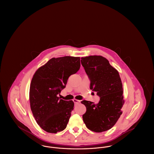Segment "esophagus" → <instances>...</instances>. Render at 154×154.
<instances>
[{
    "label": "esophagus",
    "mask_w": 154,
    "mask_h": 154,
    "mask_svg": "<svg viewBox=\"0 0 154 154\" xmlns=\"http://www.w3.org/2000/svg\"><path fill=\"white\" fill-rule=\"evenodd\" d=\"M73 102L75 104H78V103H80V100H77V99H73Z\"/></svg>",
    "instance_id": "34e87169"
}]
</instances>
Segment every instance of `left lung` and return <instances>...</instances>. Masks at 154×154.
Returning <instances> with one entry per match:
<instances>
[{
  "mask_svg": "<svg viewBox=\"0 0 154 154\" xmlns=\"http://www.w3.org/2000/svg\"><path fill=\"white\" fill-rule=\"evenodd\" d=\"M81 62L91 81L90 89L100 97L97 104L87 100L82 116L84 122L93 132H104L116 124L122 112L124 100L122 84L117 70L102 56L82 57Z\"/></svg>",
  "mask_w": 154,
  "mask_h": 154,
  "instance_id": "8db88e82",
  "label": "left lung"
}]
</instances>
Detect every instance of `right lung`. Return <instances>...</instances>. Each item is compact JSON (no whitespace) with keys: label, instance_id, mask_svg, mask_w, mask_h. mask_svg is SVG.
I'll list each match as a JSON object with an SVG mask.
<instances>
[{"label":"right lung","instance_id":"obj_1","mask_svg":"<svg viewBox=\"0 0 154 154\" xmlns=\"http://www.w3.org/2000/svg\"><path fill=\"white\" fill-rule=\"evenodd\" d=\"M80 67V58H52L39 67L30 85V109L37 124L48 133H57L66 128L74 102L59 97L69 77Z\"/></svg>","mask_w":154,"mask_h":154}]
</instances>
